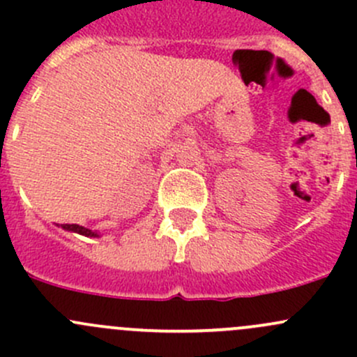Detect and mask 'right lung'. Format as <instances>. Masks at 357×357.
Segmentation results:
<instances>
[{
    "label": "right lung",
    "mask_w": 357,
    "mask_h": 357,
    "mask_svg": "<svg viewBox=\"0 0 357 357\" xmlns=\"http://www.w3.org/2000/svg\"><path fill=\"white\" fill-rule=\"evenodd\" d=\"M62 228L66 231H72V233H77V235L82 236H89V238H98V233L93 231V229L84 228V226H79V225H62Z\"/></svg>",
    "instance_id": "obj_1"
}]
</instances>
